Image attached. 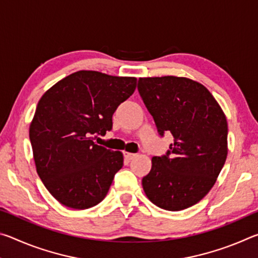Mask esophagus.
Segmentation results:
<instances>
[{
	"label": "esophagus",
	"instance_id": "esophagus-1",
	"mask_svg": "<svg viewBox=\"0 0 258 258\" xmlns=\"http://www.w3.org/2000/svg\"><path fill=\"white\" fill-rule=\"evenodd\" d=\"M135 156H137V155H135V154H132V152H126V151L124 152V157H125V158L127 159V160L133 159Z\"/></svg>",
	"mask_w": 258,
	"mask_h": 258
}]
</instances>
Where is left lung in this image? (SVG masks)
Masks as SVG:
<instances>
[{
  "label": "left lung",
  "instance_id": "1",
  "mask_svg": "<svg viewBox=\"0 0 258 258\" xmlns=\"http://www.w3.org/2000/svg\"><path fill=\"white\" fill-rule=\"evenodd\" d=\"M138 90L159 135L174 142L151 159L142 186L166 211L189 208L206 196L228 156V123L220 104L198 82L185 77L139 78Z\"/></svg>",
  "mask_w": 258,
  "mask_h": 258
}]
</instances>
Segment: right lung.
I'll list each match as a JSON object with an SVG mask.
<instances>
[{
  "label": "right lung",
  "instance_id": "obj_1",
  "mask_svg": "<svg viewBox=\"0 0 258 258\" xmlns=\"http://www.w3.org/2000/svg\"><path fill=\"white\" fill-rule=\"evenodd\" d=\"M135 77L93 71L72 74L37 103L29 140L38 176L63 206L86 209L102 202L123 154L95 145L92 137L112 128V115L134 93Z\"/></svg>",
  "mask_w": 258,
  "mask_h": 258
}]
</instances>
